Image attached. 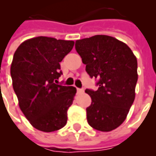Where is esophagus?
I'll return each instance as SVG.
<instances>
[{
    "instance_id": "esophagus-1",
    "label": "esophagus",
    "mask_w": 156,
    "mask_h": 156,
    "mask_svg": "<svg viewBox=\"0 0 156 156\" xmlns=\"http://www.w3.org/2000/svg\"><path fill=\"white\" fill-rule=\"evenodd\" d=\"M77 92H78V93H83V88H77Z\"/></svg>"
}]
</instances>
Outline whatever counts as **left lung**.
<instances>
[{
	"mask_svg": "<svg viewBox=\"0 0 156 156\" xmlns=\"http://www.w3.org/2000/svg\"><path fill=\"white\" fill-rule=\"evenodd\" d=\"M75 49L98 87L85 90L92 99L86 108L88 124L97 130H113L124 122L134 103L137 59L125 43L106 35L78 40Z\"/></svg>",
	"mask_w": 156,
	"mask_h": 156,
	"instance_id": "8db88e82",
	"label": "left lung"
}]
</instances>
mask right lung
I'll return each mask as SVG.
<instances>
[{"label":"right lung","instance_id":"1","mask_svg":"<svg viewBox=\"0 0 156 156\" xmlns=\"http://www.w3.org/2000/svg\"><path fill=\"white\" fill-rule=\"evenodd\" d=\"M73 41L37 37L20 45L13 56L11 76L20 108L32 126L43 132L64 127L76 88L58 84L60 62Z\"/></svg>","mask_w":156,"mask_h":156}]
</instances>
